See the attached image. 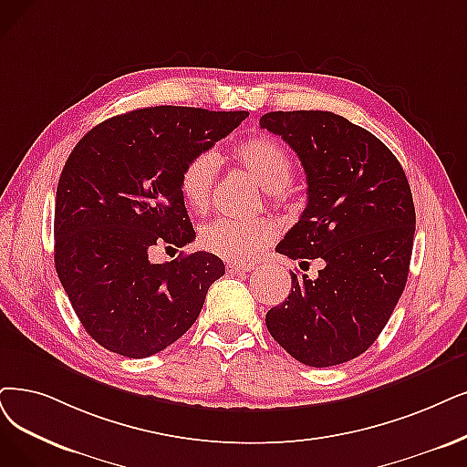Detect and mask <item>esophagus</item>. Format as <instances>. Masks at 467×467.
<instances>
[{
    "instance_id": "34e87169",
    "label": "esophagus",
    "mask_w": 467,
    "mask_h": 467,
    "mask_svg": "<svg viewBox=\"0 0 467 467\" xmlns=\"http://www.w3.org/2000/svg\"><path fill=\"white\" fill-rule=\"evenodd\" d=\"M253 265H237V263H228L226 265V272L228 274H244V272H251Z\"/></svg>"
}]
</instances>
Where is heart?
<instances>
[{"instance_id":"obj_1","label":"heart","mask_w":467,"mask_h":467,"mask_svg":"<svg viewBox=\"0 0 467 467\" xmlns=\"http://www.w3.org/2000/svg\"><path fill=\"white\" fill-rule=\"evenodd\" d=\"M232 157L239 169H244L270 199L282 201L285 197L284 190L289 188L295 178V164L284 145L270 138L254 136L234 147ZM214 178L216 159L209 153H199L182 166L178 190L188 209L195 213L209 209ZM275 237L277 228L268 218H218L201 230V245L232 263H251Z\"/></svg>"}]
</instances>
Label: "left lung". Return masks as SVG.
I'll use <instances>...</instances> for the list:
<instances>
[{"instance_id":"left-lung-1","label":"left lung","mask_w":467,"mask_h":467,"mask_svg":"<svg viewBox=\"0 0 467 467\" xmlns=\"http://www.w3.org/2000/svg\"><path fill=\"white\" fill-rule=\"evenodd\" d=\"M260 128L282 136L308 183L306 209L275 251L326 263L316 279L291 272L266 327L306 366L348 362L378 339L404 291L416 232L410 183L383 141L329 110H275Z\"/></svg>"}]
</instances>
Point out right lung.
Segmentation results:
<instances>
[{
    "label": "right lung",
    "mask_w": 467,
    "mask_h": 467,
    "mask_svg": "<svg viewBox=\"0 0 467 467\" xmlns=\"http://www.w3.org/2000/svg\"><path fill=\"white\" fill-rule=\"evenodd\" d=\"M247 117L138 109L91 128L72 149L55 199V268L80 324L103 348L147 358L195 324L223 263L197 251L155 265L149 253L195 239L178 190L182 166Z\"/></svg>",
    "instance_id": "obj_1"
}]
</instances>
